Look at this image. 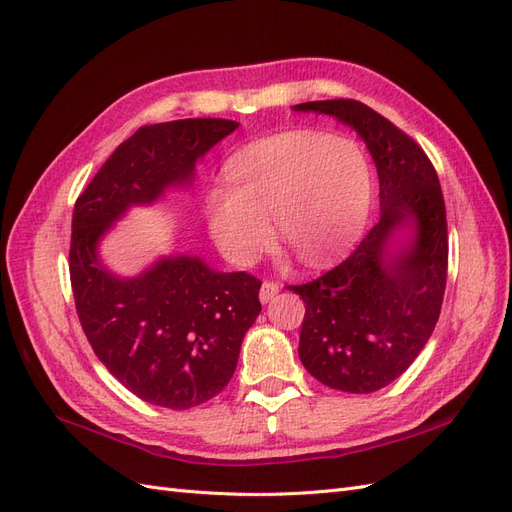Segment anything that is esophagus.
Wrapping results in <instances>:
<instances>
[{
    "instance_id": "1",
    "label": "esophagus",
    "mask_w": 512,
    "mask_h": 512,
    "mask_svg": "<svg viewBox=\"0 0 512 512\" xmlns=\"http://www.w3.org/2000/svg\"><path fill=\"white\" fill-rule=\"evenodd\" d=\"M277 292H280V284H275V282H262L258 297H260V301H262V303H269V301L275 297Z\"/></svg>"
}]
</instances>
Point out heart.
<instances>
[{
    "label": "heart",
    "mask_w": 512,
    "mask_h": 512,
    "mask_svg": "<svg viewBox=\"0 0 512 512\" xmlns=\"http://www.w3.org/2000/svg\"><path fill=\"white\" fill-rule=\"evenodd\" d=\"M226 185L205 196L213 241L232 265L258 258L275 235L309 267L342 258L365 228L374 179L350 138L284 132L243 147L224 168Z\"/></svg>",
    "instance_id": "b5f03b06"
}]
</instances>
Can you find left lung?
Segmentation results:
<instances>
[{
	"instance_id": "left-lung-1",
	"label": "left lung",
	"mask_w": 512,
	"mask_h": 512,
	"mask_svg": "<svg viewBox=\"0 0 512 512\" xmlns=\"http://www.w3.org/2000/svg\"><path fill=\"white\" fill-rule=\"evenodd\" d=\"M331 115L363 138L380 179V222L318 280L288 286L305 303L299 359L324 386L374 393L412 365L446 288V209L436 168L408 134L356 100L292 106Z\"/></svg>"
}]
</instances>
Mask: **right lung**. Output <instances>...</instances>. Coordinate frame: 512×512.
Returning <instances> with one entry per match:
<instances>
[{
    "mask_svg": "<svg viewBox=\"0 0 512 512\" xmlns=\"http://www.w3.org/2000/svg\"><path fill=\"white\" fill-rule=\"evenodd\" d=\"M239 128L179 119L138 128L76 198L70 282L83 331L106 369L147 404L188 410L224 391L243 337L260 314V280L222 273L190 254L162 256L126 277L104 265L100 241L132 207L190 188L196 162Z\"/></svg>",
    "mask_w": 512,
    "mask_h": 512,
    "instance_id": "right-lung-1",
    "label": "right lung"
}]
</instances>
